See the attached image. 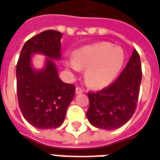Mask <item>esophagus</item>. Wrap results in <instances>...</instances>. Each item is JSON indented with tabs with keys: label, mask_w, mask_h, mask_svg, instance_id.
<instances>
[{
	"label": "esophagus",
	"mask_w": 160,
	"mask_h": 160,
	"mask_svg": "<svg viewBox=\"0 0 160 160\" xmlns=\"http://www.w3.org/2000/svg\"><path fill=\"white\" fill-rule=\"evenodd\" d=\"M83 92V89L81 87H77L76 88V94H81Z\"/></svg>",
	"instance_id": "1"
}]
</instances>
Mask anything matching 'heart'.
Wrapping results in <instances>:
<instances>
[{
	"label": "heart",
	"instance_id": "b5f03b06",
	"mask_svg": "<svg viewBox=\"0 0 160 160\" xmlns=\"http://www.w3.org/2000/svg\"><path fill=\"white\" fill-rule=\"evenodd\" d=\"M124 61L122 48L108 42H101L78 50L74 60L67 61V66L74 71L87 68L85 78L94 88H103L110 84L117 77Z\"/></svg>",
	"mask_w": 160,
	"mask_h": 160
}]
</instances>
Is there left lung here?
Listing matches in <instances>:
<instances>
[{
  "label": "left lung",
  "instance_id": "1",
  "mask_svg": "<svg viewBox=\"0 0 160 160\" xmlns=\"http://www.w3.org/2000/svg\"><path fill=\"white\" fill-rule=\"evenodd\" d=\"M139 53L133 51L129 62L116 81L96 93H88L87 118L92 125L112 130L123 126L135 112L142 82Z\"/></svg>",
  "mask_w": 160,
  "mask_h": 160
}]
</instances>
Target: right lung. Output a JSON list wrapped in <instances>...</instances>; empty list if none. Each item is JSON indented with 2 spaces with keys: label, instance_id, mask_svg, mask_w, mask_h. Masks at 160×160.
Masks as SVG:
<instances>
[{
  "label": "right lung",
  "instance_id": "add662e5",
  "mask_svg": "<svg viewBox=\"0 0 160 160\" xmlns=\"http://www.w3.org/2000/svg\"><path fill=\"white\" fill-rule=\"evenodd\" d=\"M62 36L59 31L48 30L31 37L24 43L17 63L18 106L24 118L37 129L60 126L75 95V86L61 81L53 60L61 58ZM36 53L47 57L41 70L32 66V55Z\"/></svg>",
  "mask_w": 160,
  "mask_h": 160
}]
</instances>
